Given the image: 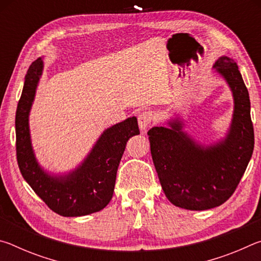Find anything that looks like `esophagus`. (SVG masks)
<instances>
[{"label":"esophagus","mask_w":261,"mask_h":261,"mask_svg":"<svg viewBox=\"0 0 261 261\" xmlns=\"http://www.w3.org/2000/svg\"><path fill=\"white\" fill-rule=\"evenodd\" d=\"M153 121V114L149 110H145L138 115V124L141 131H145Z\"/></svg>","instance_id":"esophagus-1"}]
</instances>
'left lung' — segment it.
Returning <instances> with one entry per match:
<instances>
[{"label":"left lung","instance_id":"8db88e82","mask_svg":"<svg viewBox=\"0 0 261 261\" xmlns=\"http://www.w3.org/2000/svg\"><path fill=\"white\" fill-rule=\"evenodd\" d=\"M224 78L233 98V114L227 136L204 146L183 131L179 118L170 127L154 126L147 132L155 170L171 204L190 211L214 208L235 192L254 147L249 92L237 63L221 56L213 65Z\"/></svg>","mask_w":261,"mask_h":261}]
</instances>
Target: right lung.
I'll list each match as a JSON object with an SVG mask.
<instances>
[{"label": "right lung", "instance_id": "add662e5", "mask_svg": "<svg viewBox=\"0 0 261 261\" xmlns=\"http://www.w3.org/2000/svg\"><path fill=\"white\" fill-rule=\"evenodd\" d=\"M43 61H34L25 76L16 112V152L24 179L49 208L62 216H83L99 212L112 200L117 168L127 140L139 135L137 118L129 117L103 131L76 169L50 175L39 165L31 143L29 116Z\"/></svg>", "mask_w": 261, "mask_h": 261}]
</instances>
